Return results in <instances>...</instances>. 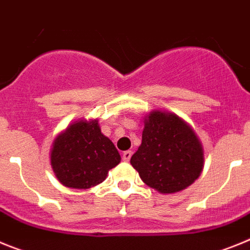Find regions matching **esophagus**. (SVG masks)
I'll return each instance as SVG.
<instances>
[{"mask_svg":"<svg viewBox=\"0 0 250 250\" xmlns=\"http://www.w3.org/2000/svg\"><path fill=\"white\" fill-rule=\"evenodd\" d=\"M131 155H132V152L130 151V150H127V151H124L123 152V160L129 161L130 159H131Z\"/></svg>","mask_w":250,"mask_h":250,"instance_id":"34e87169","label":"esophagus"}]
</instances>
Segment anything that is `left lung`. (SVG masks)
I'll return each instance as SVG.
<instances>
[{"instance_id":"1","label":"left lung","mask_w":250,"mask_h":250,"mask_svg":"<svg viewBox=\"0 0 250 250\" xmlns=\"http://www.w3.org/2000/svg\"><path fill=\"white\" fill-rule=\"evenodd\" d=\"M130 163L147 187L171 194L199 178L204 151L190 125L178 115L152 111L145 118L141 145Z\"/></svg>"}]
</instances>
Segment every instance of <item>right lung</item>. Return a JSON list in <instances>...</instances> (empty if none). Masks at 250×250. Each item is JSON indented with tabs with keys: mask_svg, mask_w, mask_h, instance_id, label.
I'll use <instances>...</instances> for the list:
<instances>
[{
	"mask_svg": "<svg viewBox=\"0 0 250 250\" xmlns=\"http://www.w3.org/2000/svg\"><path fill=\"white\" fill-rule=\"evenodd\" d=\"M120 160V154L101 132L98 120L75 121L55 139L51 149L55 175L72 189H89L103 183Z\"/></svg>",
	"mask_w": 250,
	"mask_h": 250,
	"instance_id": "add662e5",
	"label": "right lung"
}]
</instances>
